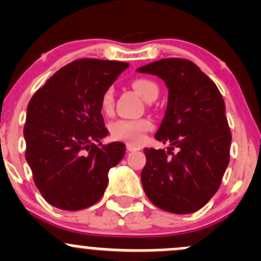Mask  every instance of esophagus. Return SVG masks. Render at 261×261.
<instances>
[{
	"mask_svg": "<svg viewBox=\"0 0 261 261\" xmlns=\"http://www.w3.org/2000/svg\"><path fill=\"white\" fill-rule=\"evenodd\" d=\"M126 150H127V151H135V150H138V147L134 146V145H130V144H127V145H126Z\"/></svg>",
	"mask_w": 261,
	"mask_h": 261,
	"instance_id": "1",
	"label": "esophagus"
}]
</instances>
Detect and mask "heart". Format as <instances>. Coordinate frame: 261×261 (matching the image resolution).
<instances>
[{
  "label": "heart",
  "mask_w": 261,
  "mask_h": 261,
  "mask_svg": "<svg viewBox=\"0 0 261 261\" xmlns=\"http://www.w3.org/2000/svg\"><path fill=\"white\" fill-rule=\"evenodd\" d=\"M133 87L145 101H152L158 97L159 88L152 81L146 78H138L133 82ZM101 107L103 112H110L114 107V91L112 88H107L102 94ZM152 128V122L147 118H139V120H121L114 121L110 125V135L112 139L118 141H123L130 145H136L143 141L144 135Z\"/></svg>",
  "instance_id": "heart-1"
}]
</instances>
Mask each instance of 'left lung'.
Instances as JSON below:
<instances>
[{"instance_id":"8db88e82","label":"left lung","mask_w":261,"mask_h":261,"mask_svg":"<svg viewBox=\"0 0 261 261\" xmlns=\"http://www.w3.org/2000/svg\"><path fill=\"white\" fill-rule=\"evenodd\" d=\"M136 70L162 78L169 94L155 139L170 146L168 151L144 149V191L152 204L167 212L198 211L220 188L230 162L231 131L222 96L188 59L165 58Z\"/></svg>"}]
</instances>
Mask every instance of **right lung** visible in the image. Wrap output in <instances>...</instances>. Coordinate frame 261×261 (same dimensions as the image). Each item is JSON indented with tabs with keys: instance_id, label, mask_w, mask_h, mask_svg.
Here are the masks:
<instances>
[{
	"instance_id": "1",
	"label": "right lung",
	"mask_w": 261,
	"mask_h": 261,
	"mask_svg": "<svg viewBox=\"0 0 261 261\" xmlns=\"http://www.w3.org/2000/svg\"><path fill=\"white\" fill-rule=\"evenodd\" d=\"M127 67L116 60H74L31 97L25 156L35 186L51 206L78 211L103 196L109 170L123 158L125 144H95L109 134L101 98Z\"/></svg>"
}]
</instances>
